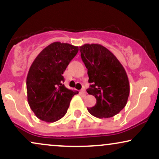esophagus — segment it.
I'll return each mask as SVG.
<instances>
[{"label": "esophagus", "instance_id": "1", "mask_svg": "<svg viewBox=\"0 0 159 159\" xmlns=\"http://www.w3.org/2000/svg\"><path fill=\"white\" fill-rule=\"evenodd\" d=\"M81 93L83 95V96H86L87 93H86V91H85L84 89H82V90H81Z\"/></svg>", "mask_w": 159, "mask_h": 159}]
</instances>
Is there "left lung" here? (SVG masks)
Wrapping results in <instances>:
<instances>
[{"label":"left lung","instance_id":"left-lung-1","mask_svg":"<svg viewBox=\"0 0 159 159\" xmlns=\"http://www.w3.org/2000/svg\"><path fill=\"white\" fill-rule=\"evenodd\" d=\"M79 50L90 84L87 92L96 98V105L87 110L96 117H112L125 107L129 96L125 69L102 45L85 44Z\"/></svg>","mask_w":159,"mask_h":159}]
</instances>
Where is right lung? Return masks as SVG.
Here are the masks:
<instances>
[{
  "label": "right lung",
  "instance_id": "add662e5",
  "mask_svg": "<svg viewBox=\"0 0 159 159\" xmlns=\"http://www.w3.org/2000/svg\"><path fill=\"white\" fill-rule=\"evenodd\" d=\"M78 47L55 42L38 54L27 77V101L39 120L54 123L66 114L78 91L67 89L63 74L75 57Z\"/></svg>",
  "mask_w": 159,
  "mask_h": 159
}]
</instances>
